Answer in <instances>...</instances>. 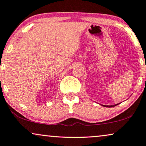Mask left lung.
<instances>
[{
	"instance_id": "1",
	"label": "left lung",
	"mask_w": 146,
	"mask_h": 146,
	"mask_svg": "<svg viewBox=\"0 0 146 146\" xmlns=\"http://www.w3.org/2000/svg\"><path fill=\"white\" fill-rule=\"evenodd\" d=\"M118 104H119L113 105V106H105V105H101V106H104V107H106V108H113V107H115L116 106H117Z\"/></svg>"
}]
</instances>
